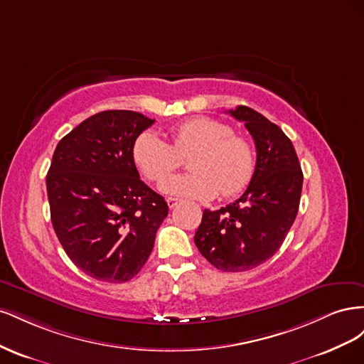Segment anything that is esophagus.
Here are the masks:
<instances>
[{"mask_svg":"<svg viewBox=\"0 0 364 364\" xmlns=\"http://www.w3.org/2000/svg\"><path fill=\"white\" fill-rule=\"evenodd\" d=\"M167 205L170 209H173L176 205H178V199H174V197H167Z\"/></svg>","mask_w":364,"mask_h":364,"instance_id":"1","label":"esophagus"}]
</instances>
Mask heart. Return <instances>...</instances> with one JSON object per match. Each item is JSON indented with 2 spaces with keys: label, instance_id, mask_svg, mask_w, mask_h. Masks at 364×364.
Here are the masks:
<instances>
[{
  "label": "heart",
  "instance_id": "obj_1",
  "mask_svg": "<svg viewBox=\"0 0 364 364\" xmlns=\"http://www.w3.org/2000/svg\"><path fill=\"white\" fill-rule=\"evenodd\" d=\"M171 138L173 146L158 132L144 130L134 144L138 168L153 182H161L177 168L182 156L192 155V171L164 181V193L208 200L218 193L232 197L246 190L255 171V155L245 138L234 135L232 127L214 118L196 117L173 127Z\"/></svg>",
  "mask_w": 364,
  "mask_h": 364
}]
</instances>
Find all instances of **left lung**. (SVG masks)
Listing matches in <instances>:
<instances>
[{"label": "left lung", "instance_id": "obj_1", "mask_svg": "<svg viewBox=\"0 0 364 364\" xmlns=\"http://www.w3.org/2000/svg\"><path fill=\"white\" fill-rule=\"evenodd\" d=\"M255 141L257 164L243 196L217 211L205 209L194 243L214 267L246 272L272 258L299 209L304 174L289 136L247 106L228 111Z\"/></svg>", "mask_w": 364, "mask_h": 364}]
</instances>
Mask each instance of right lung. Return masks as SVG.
<instances>
[{
	"label": "right lung",
	"instance_id": "1",
	"mask_svg": "<svg viewBox=\"0 0 364 364\" xmlns=\"http://www.w3.org/2000/svg\"><path fill=\"white\" fill-rule=\"evenodd\" d=\"M153 123L134 111L98 112L54 150L47 174L54 232L75 266L98 281L138 274L168 214L134 161L135 139Z\"/></svg>",
	"mask_w": 364,
	"mask_h": 364
}]
</instances>
